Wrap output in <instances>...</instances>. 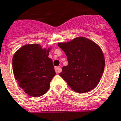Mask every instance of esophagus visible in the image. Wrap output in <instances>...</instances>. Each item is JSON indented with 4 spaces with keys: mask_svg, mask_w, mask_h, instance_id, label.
I'll return each instance as SVG.
<instances>
[{
    "mask_svg": "<svg viewBox=\"0 0 121 121\" xmlns=\"http://www.w3.org/2000/svg\"><path fill=\"white\" fill-rule=\"evenodd\" d=\"M55 71L57 73H60L61 72V68L60 67H55Z\"/></svg>",
    "mask_w": 121,
    "mask_h": 121,
    "instance_id": "esophagus-1",
    "label": "esophagus"
}]
</instances>
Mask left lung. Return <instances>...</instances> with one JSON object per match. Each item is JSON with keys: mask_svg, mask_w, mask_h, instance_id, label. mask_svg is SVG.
<instances>
[{"mask_svg": "<svg viewBox=\"0 0 121 121\" xmlns=\"http://www.w3.org/2000/svg\"><path fill=\"white\" fill-rule=\"evenodd\" d=\"M67 57L68 65L59 75L75 92L83 93L98 85L104 72L105 60L101 48L85 37L59 43Z\"/></svg>", "mask_w": 121, "mask_h": 121, "instance_id": "1", "label": "left lung"}]
</instances>
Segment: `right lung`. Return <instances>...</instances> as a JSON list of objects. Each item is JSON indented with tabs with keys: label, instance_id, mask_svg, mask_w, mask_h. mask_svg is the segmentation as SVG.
<instances>
[{
	"label": "right lung",
	"instance_id": "1",
	"mask_svg": "<svg viewBox=\"0 0 121 121\" xmlns=\"http://www.w3.org/2000/svg\"><path fill=\"white\" fill-rule=\"evenodd\" d=\"M51 49L30 44L23 46L14 54V77L29 96L39 97L49 89L50 82L56 75L52 60L48 57Z\"/></svg>",
	"mask_w": 121,
	"mask_h": 121
}]
</instances>
